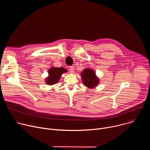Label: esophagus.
I'll return each mask as SVG.
<instances>
[{"label":"esophagus","instance_id":"34e87169","mask_svg":"<svg viewBox=\"0 0 150 150\" xmlns=\"http://www.w3.org/2000/svg\"><path fill=\"white\" fill-rule=\"evenodd\" d=\"M69 71H70V72H71V73H73L74 72V70H75V68H74V67H69Z\"/></svg>","mask_w":150,"mask_h":150}]
</instances>
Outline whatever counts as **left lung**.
Here are the masks:
<instances>
[{
    "instance_id": "8db88e82",
    "label": "left lung",
    "mask_w": 150,
    "mask_h": 150,
    "mask_svg": "<svg viewBox=\"0 0 150 150\" xmlns=\"http://www.w3.org/2000/svg\"><path fill=\"white\" fill-rule=\"evenodd\" d=\"M81 76L83 85L88 88H94L99 82V79L96 76V72L93 69H85L81 72Z\"/></svg>"
}]
</instances>
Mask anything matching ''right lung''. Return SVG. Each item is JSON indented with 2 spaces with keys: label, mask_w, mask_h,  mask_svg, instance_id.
<instances>
[{
  "label": "right lung",
  "mask_w": 150,
  "mask_h": 150,
  "mask_svg": "<svg viewBox=\"0 0 150 150\" xmlns=\"http://www.w3.org/2000/svg\"><path fill=\"white\" fill-rule=\"evenodd\" d=\"M67 70L64 68H51L49 70V76L46 79V82L47 85H53L57 83L61 75Z\"/></svg>",
  "instance_id": "obj_1"
}]
</instances>
